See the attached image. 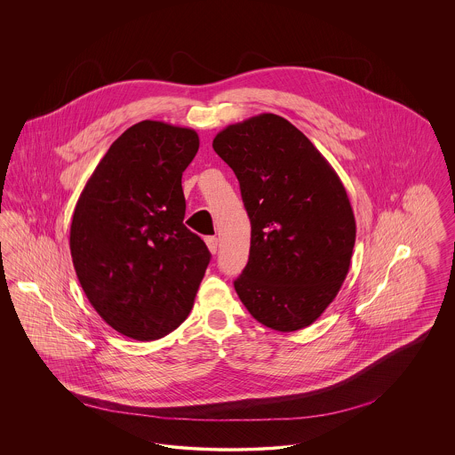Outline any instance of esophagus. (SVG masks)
<instances>
[{
  "label": "esophagus",
  "instance_id": "1",
  "mask_svg": "<svg viewBox=\"0 0 455 455\" xmlns=\"http://www.w3.org/2000/svg\"><path fill=\"white\" fill-rule=\"evenodd\" d=\"M206 245H208V249H210V252L212 254H215L217 252V247H218V238L217 237H206Z\"/></svg>",
  "mask_w": 455,
  "mask_h": 455
}]
</instances>
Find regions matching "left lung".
<instances>
[{"mask_svg":"<svg viewBox=\"0 0 455 455\" xmlns=\"http://www.w3.org/2000/svg\"><path fill=\"white\" fill-rule=\"evenodd\" d=\"M215 152L235 172L251 220L238 299L260 324L315 323L347 278L356 223L347 189L312 141L276 114L220 131Z\"/></svg>","mask_w":455,"mask_h":455,"instance_id":"8db88e82","label":"left lung"}]
</instances>
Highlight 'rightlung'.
<instances>
[{
    "label": "right lung",
    "mask_w": 455,
    "mask_h": 455,
    "mask_svg": "<svg viewBox=\"0 0 455 455\" xmlns=\"http://www.w3.org/2000/svg\"><path fill=\"white\" fill-rule=\"evenodd\" d=\"M197 148L191 128L141 121L110 145L75 206L69 249L78 282L97 314L138 341L186 321L212 258L182 223V172Z\"/></svg>",
    "instance_id": "add662e5"
}]
</instances>
